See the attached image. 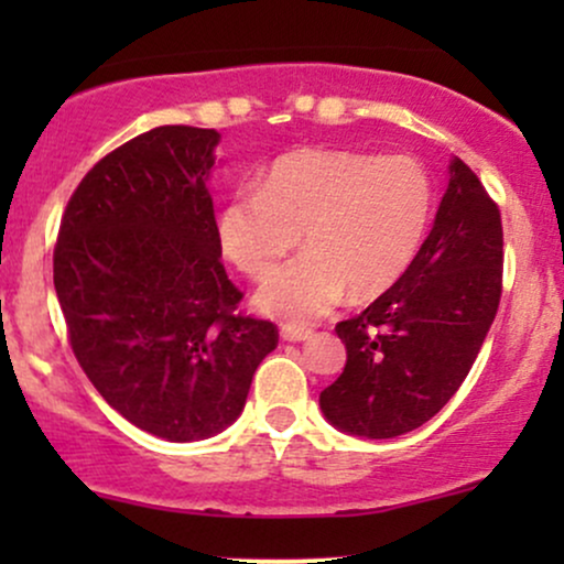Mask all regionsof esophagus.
<instances>
[{
	"label": "esophagus",
	"instance_id": "esophagus-1",
	"mask_svg": "<svg viewBox=\"0 0 564 564\" xmlns=\"http://www.w3.org/2000/svg\"><path fill=\"white\" fill-rule=\"evenodd\" d=\"M281 336L286 341H304V339H310V336H313V332H310V328H304V326H294V323H283Z\"/></svg>",
	"mask_w": 564,
	"mask_h": 564
}]
</instances>
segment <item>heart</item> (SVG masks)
I'll return each mask as SVG.
<instances>
[{
  "label": "heart",
  "mask_w": 564,
  "mask_h": 564,
  "mask_svg": "<svg viewBox=\"0 0 564 564\" xmlns=\"http://www.w3.org/2000/svg\"><path fill=\"white\" fill-rule=\"evenodd\" d=\"M435 215V185L413 156L300 148L278 156L260 187L219 212L225 254L249 278H268L300 243L304 254L264 283L257 304L307 323L349 294L373 300L400 283Z\"/></svg>",
  "instance_id": "obj_1"
}]
</instances>
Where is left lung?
<instances>
[{
    "instance_id": "obj_1",
    "label": "left lung",
    "mask_w": 564,
    "mask_h": 564,
    "mask_svg": "<svg viewBox=\"0 0 564 564\" xmlns=\"http://www.w3.org/2000/svg\"><path fill=\"white\" fill-rule=\"evenodd\" d=\"M501 289V212L480 177L453 159L416 262L364 313L336 323L347 366L321 392L328 422L373 440L430 422L467 379Z\"/></svg>"
}]
</instances>
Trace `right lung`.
Segmentation results:
<instances>
[{"label":"right lung","instance_id":"obj_1","mask_svg":"<svg viewBox=\"0 0 564 564\" xmlns=\"http://www.w3.org/2000/svg\"><path fill=\"white\" fill-rule=\"evenodd\" d=\"M215 129L156 127L102 156L63 212L53 251L68 345L106 403L187 443L243 411L278 326L241 310L206 174Z\"/></svg>","mask_w":564,"mask_h":564}]
</instances>
